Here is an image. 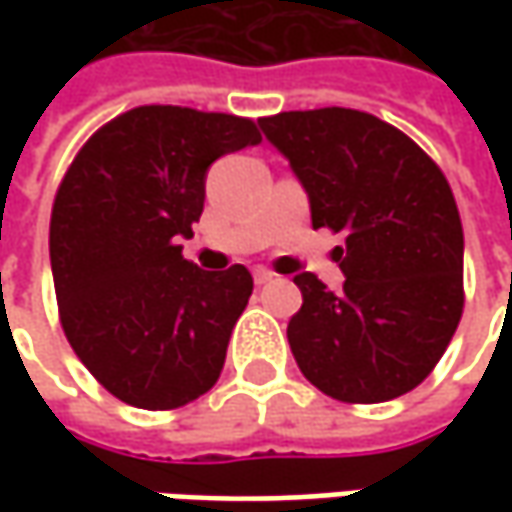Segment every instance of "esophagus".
Returning <instances> with one entry per match:
<instances>
[{"label": "esophagus", "instance_id": "34e87169", "mask_svg": "<svg viewBox=\"0 0 512 512\" xmlns=\"http://www.w3.org/2000/svg\"><path fill=\"white\" fill-rule=\"evenodd\" d=\"M253 279H256V285H267V282H273V279H276V273H273V270H267V267H256V270H253Z\"/></svg>", "mask_w": 512, "mask_h": 512}]
</instances>
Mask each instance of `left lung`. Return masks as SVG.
<instances>
[{"label": "left lung", "mask_w": 512, "mask_h": 512, "mask_svg": "<svg viewBox=\"0 0 512 512\" xmlns=\"http://www.w3.org/2000/svg\"><path fill=\"white\" fill-rule=\"evenodd\" d=\"M310 196L313 227L344 233L339 293L299 273L287 342L305 379L347 404L390 402L439 364L464 310V233L442 168L407 133L353 108L259 119Z\"/></svg>", "instance_id": "1"}]
</instances>
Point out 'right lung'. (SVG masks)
Returning <instances> with one entry per match:
<instances>
[{
	"label": "right lung",
	"mask_w": 512,
	"mask_h": 512,
	"mask_svg": "<svg viewBox=\"0 0 512 512\" xmlns=\"http://www.w3.org/2000/svg\"><path fill=\"white\" fill-rule=\"evenodd\" d=\"M259 142L245 116L142 105L96 130L65 170L50 210L59 322L119 402L176 410L219 382L253 276L202 270L176 242L202 216L207 168Z\"/></svg>",
	"instance_id": "right-lung-1"
}]
</instances>
